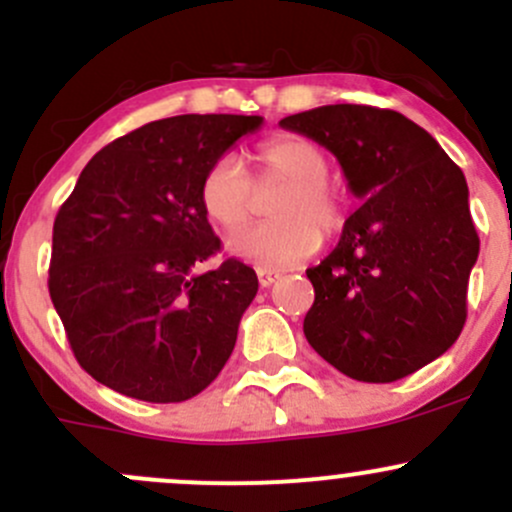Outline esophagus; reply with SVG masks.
I'll list each match as a JSON object with an SVG mask.
<instances>
[{"label": "esophagus", "mask_w": 512, "mask_h": 512, "mask_svg": "<svg viewBox=\"0 0 512 512\" xmlns=\"http://www.w3.org/2000/svg\"><path fill=\"white\" fill-rule=\"evenodd\" d=\"M257 280H260V287H272L277 280H280V272H275V270H257Z\"/></svg>", "instance_id": "1"}]
</instances>
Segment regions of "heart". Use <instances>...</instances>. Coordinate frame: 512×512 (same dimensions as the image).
<instances>
[{"label":"heart","mask_w":512,"mask_h":512,"mask_svg":"<svg viewBox=\"0 0 512 512\" xmlns=\"http://www.w3.org/2000/svg\"><path fill=\"white\" fill-rule=\"evenodd\" d=\"M255 180L232 153L215 158L200 183V205L220 230L235 232L255 215L257 190L285 185L270 205V223L242 230L227 242L240 260L285 267L314 255L324 237L342 230L347 205L329 183V158L299 136L270 138L255 151Z\"/></svg>","instance_id":"obj_1"}]
</instances>
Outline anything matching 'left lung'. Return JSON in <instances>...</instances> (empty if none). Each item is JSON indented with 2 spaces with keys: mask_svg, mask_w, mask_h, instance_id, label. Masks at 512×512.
<instances>
[{
  "mask_svg": "<svg viewBox=\"0 0 512 512\" xmlns=\"http://www.w3.org/2000/svg\"><path fill=\"white\" fill-rule=\"evenodd\" d=\"M282 128L334 153L364 203L339 245L309 267L304 337L356 381L389 384L453 347L466 324L480 240L463 170L436 138L389 108L337 103Z\"/></svg>",
  "mask_w": 512,
  "mask_h": 512,
  "instance_id": "1",
  "label": "left lung"
}]
</instances>
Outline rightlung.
<instances>
[{
  "label": "right lung",
  "mask_w": 512,
  "mask_h": 512,
  "mask_svg": "<svg viewBox=\"0 0 512 512\" xmlns=\"http://www.w3.org/2000/svg\"><path fill=\"white\" fill-rule=\"evenodd\" d=\"M260 126L262 116L230 113L146 123L101 148L59 208L51 302L81 369L108 389L188 401L230 359L257 275L235 257L195 272L220 250L200 183Z\"/></svg>",
  "instance_id": "right-lung-1"
}]
</instances>
